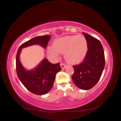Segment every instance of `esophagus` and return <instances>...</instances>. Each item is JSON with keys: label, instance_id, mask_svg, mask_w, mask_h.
<instances>
[{"label": "esophagus", "instance_id": "34e87169", "mask_svg": "<svg viewBox=\"0 0 121 121\" xmlns=\"http://www.w3.org/2000/svg\"><path fill=\"white\" fill-rule=\"evenodd\" d=\"M60 66H61V68L62 69H65V67H66V65H65V64H64V63H61L60 64Z\"/></svg>", "mask_w": 121, "mask_h": 121}]
</instances>
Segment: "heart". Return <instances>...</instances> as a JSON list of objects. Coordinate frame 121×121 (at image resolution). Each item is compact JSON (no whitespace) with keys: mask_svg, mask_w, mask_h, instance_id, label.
Returning <instances> with one entry per match:
<instances>
[{"mask_svg":"<svg viewBox=\"0 0 121 121\" xmlns=\"http://www.w3.org/2000/svg\"><path fill=\"white\" fill-rule=\"evenodd\" d=\"M87 44L85 37L81 35L66 36L58 39L54 42V46L48 48V52L54 57H58L60 53H64L65 59L71 64H78L85 57Z\"/></svg>","mask_w":121,"mask_h":121,"instance_id":"b5f03b06","label":"heart"}]
</instances>
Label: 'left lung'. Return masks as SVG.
I'll return each mask as SVG.
<instances>
[{"mask_svg":"<svg viewBox=\"0 0 121 121\" xmlns=\"http://www.w3.org/2000/svg\"><path fill=\"white\" fill-rule=\"evenodd\" d=\"M83 34L87 41V51L82 62L73 66L74 72L72 78L79 88L88 90L100 79L105 67V55L99 40L85 32Z\"/></svg>","mask_w":121,"mask_h":121,"instance_id":"8db88e82","label":"left lung"}]
</instances>
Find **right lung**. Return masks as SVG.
<instances>
[{
	"mask_svg": "<svg viewBox=\"0 0 121 121\" xmlns=\"http://www.w3.org/2000/svg\"><path fill=\"white\" fill-rule=\"evenodd\" d=\"M51 36L44 35L31 39L20 45L16 55V68L18 78L29 91L37 95H44L51 91L56 74L61 69L60 63L53 64L44 59L36 68L28 70L21 64L19 57L22 48L30 45L39 44L45 48Z\"/></svg>",
	"mask_w": 121,
	"mask_h": 121,
	"instance_id": "right-lung-1",
	"label": "right lung"
}]
</instances>
